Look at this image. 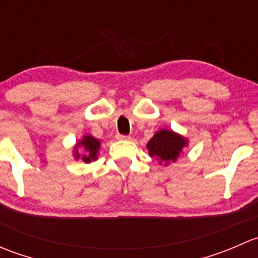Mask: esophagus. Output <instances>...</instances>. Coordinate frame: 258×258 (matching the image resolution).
<instances>
[{
  "instance_id": "obj_1",
  "label": "esophagus",
  "mask_w": 258,
  "mask_h": 258,
  "mask_svg": "<svg viewBox=\"0 0 258 258\" xmlns=\"http://www.w3.org/2000/svg\"><path fill=\"white\" fill-rule=\"evenodd\" d=\"M116 139H117V140H130V136H126V135L117 134V135H116Z\"/></svg>"
}]
</instances>
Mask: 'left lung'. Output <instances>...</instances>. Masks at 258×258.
<instances>
[{
	"mask_svg": "<svg viewBox=\"0 0 258 258\" xmlns=\"http://www.w3.org/2000/svg\"><path fill=\"white\" fill-rule=\"evenodd\" d=\"M186 144V140L179 135L170 130H161L148 141L147 148L151 157H155L160 163L168 165L177 160L179 152Z\"/></svg>",
	"mask_w": 258,
	"mask_h": 258,
	"instance_id": "left-lung-1",
	"label": "left lung"
}]
</instances>
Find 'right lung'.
Masks as SVG:
<instances>
[{
  "instance_id": "right-lung-1",
  "label": "right lung",
  "mask_w": 258,
  "mask_h": 258,
  "mask_svg": "<svg viewBox=\"0 0 258 258\" xmlns=\"http://www.w3.org/2000/svg\"><path fill=\"white\" fill-rule=\"evenodd\" d=\"M82 146L83 150L86 151L85 155L82 156V161H85V162H91V161H95L96 158H97V152H98V148H100V141L98 140H96L95 137L92 136H86L83 137L82 141L80 142L79 145H77V147L79 146ZM77 147H76V158L80 157L79 155V151H77Z\"/></svg>"
}]
</instances>
